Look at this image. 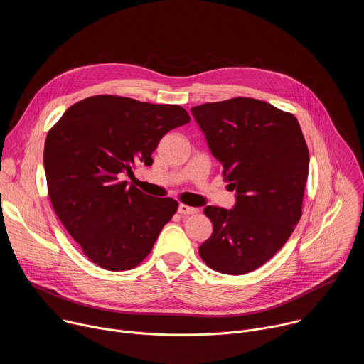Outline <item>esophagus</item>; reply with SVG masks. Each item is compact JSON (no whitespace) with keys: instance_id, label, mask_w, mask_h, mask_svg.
I'll use <instances>...</instances> for the list:
<instances>
[{"instance_id":"obj_1","label":"esophagus","mask_w":364,"mask_h":364,"mask_svg":"<svg viewBox=\"0 0 364 364\" xmlns=\"http://www.w3.org/2000/svg\"><path fill=\"white\" fill-rule=\"evenodd\" d=\"M178 213H181V215H194V213H197V209H196V207H190L187 204H180L178 205Z\"/></svg>"}]
</instances>
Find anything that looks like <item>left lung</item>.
<instances>
[{
	"instance_id": "left-lung-1",
	"label": "left lung",
	"mask_w": 364,
	"mask_h": 364,
	"mask_svg": "<svg viewBox=\"0 0 364 364\" xmlns=\"http://www.w3.org/2000/svg\"><path fill=\"white\" fill-rule=\"evenodd\" d=\"M191 114L223 166L232 210L207 205L212 236L198 253L228 275L262 267L285 245L302 213L309 155L296 118L264 100L233 97L203 103Z\"/></svg>"
}]
</instances>
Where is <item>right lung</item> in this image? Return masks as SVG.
I'll use <instances>...</instances> for the list:
<instances>
[{"label":"right lung","instance_id":"add662e5","mask_svg":"<svg viewBox=\"0 0 364 364\" xmlns=\"http://www.w3.org/2000/svg\"><path fill=\"white\" fill-rule=\"evenodd\" d=\"M190 122L178 105L96 95L72 105L47 134L44 171L51 205L83 253L97 267L127 271L141 264L177 212L170 197L134 186V166L171 129Z\"/></svg>","mask_w":364,"mask_h":364}]
</instances>
